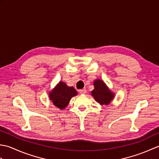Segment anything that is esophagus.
<instances>
[{
    "label": "esophagus",
    "mask_w": 159,
    "mask_h": 159,
    "mask_svg": "<svg viewBox=\"0 0 159 159\" xmlns=\"http://www.w3.org/2000/svg\"><path fill=\"white\" fill-rule=\"evenodd\" d=\"M79 92H80V93H81V94H85V93H86L87 91H86L85 89H83L79 90Z\"/></svg>",
    "instance_id": "1"
}]
</instances>
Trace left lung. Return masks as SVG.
<instances>
[{"mask_svg":"<svg viewBox=\"0 0 159 159\" xmlns=\"http://www.w3.org/2000/svg\"><path fill=\"white\" fill-rule=\"evenodd\" d=\"M94 89L92 91V96L97 102L101 105H108L115 97L113 92L108 88L103 80L96 79L93 82Z\"/></svg>","mask_w":159,"mask_h":159,"instance_id":"1","label":"left lung"}]
</instances>
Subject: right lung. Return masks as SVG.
Returning a JSON list of instances; mask_svg holds the SVG:
<instances>
[{"mask_svg": "<svg viewBox=\"0 0 159 159\" xmlns=\"http://www.w3.org/2000/svg\"><path fill=\"white\" fill-rule=\"evenodd\" d=\"M77 93L73 87H68L66 83L60 81L49 93V98L54 105L60 109H63L68 105L71 98Z\"/></svg>", "mask_w": 159, "mask_h": 159, "instance_id": "1", "label": "right lung"}]
</instances>
